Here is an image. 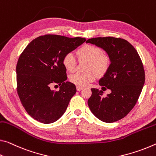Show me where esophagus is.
Listing matches in <instances>:
<instances>
[{
    "label": "esophagus",
    "mask_w": 156,
    "mask_h": 156,
    "mask_svg": "<svg viewBox=\"0 0 156 156\" xmlns=\"http://www.w3.org/2000/svg\"><path fill=\"white\" fill-rule=\"evenodd\" d=\"M83 89L82 87H80V86H76V90L77 91H80Z\"/></svg>",
    "instance_id": "esophagus-1"
}]
</instances>
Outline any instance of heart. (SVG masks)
<instances>
[{
    "label": "heart",
    "instance_id": "obj_1",
    "mask_svg": "<svg viewBox=\"0 0 156 156\" xmlns=\"http://www.w3.org/2000/svg\"><path fill=\"white\" fill-rule=\"evenodd\" d=\"M80 59L87 60L85 73H76L71 75L69 80L71 83L80 87L86 86L89 83L95 80L96 76L105 75L111 66V58L103 52V50L95 45L86 44L76 51ZM62 63L66 70L73 72L75 70L76 60L71 52L63 56Z\"/></svg>",
    "mask_w": 156,
    "mask_h": 156
}]
</instances>
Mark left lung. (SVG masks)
I'll return each instance as SVG.
<instances>
[{
  "label": "left lung",
  "mask_w": 156,
  "mask_h": 156,
  "mask_svg": "<svg viewBox=\"0 0 156 156\" xmlns=\"http://www.w3.org/2000/svg\"><path fill=\"white\" fill-rule=\"evenodd\" d=\"M86 43L101 48L111 58V66L99 83L111 93L104 97L103 91L92 88L89 108L102 122L118 121L131 111L142 92L145 73L141 58L136 48L121 38L97 37Z\"/></svg>",
  "instance_id": "8db88e82"
}]
</instances>
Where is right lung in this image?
<instances>
[{"instance_id":"right-lung-1","label":"right lung","mask_w":156,"mask_h":156,"mask_svg":"<svg viewBox=\"0 0 156 156\" xmlns=\"http://www.w3.org/2000/svg\"><path fill=\"white\" fill-rule=\"evenodd\" d=\"M85 38L45 34L32 40L20 54L16 65L17 93L27 113L36 120L50 124L63 115L76 92L66 81L62 58L83 43ZM61 85L58 91L50 86Z\"/></svg>"}]
</instances>
